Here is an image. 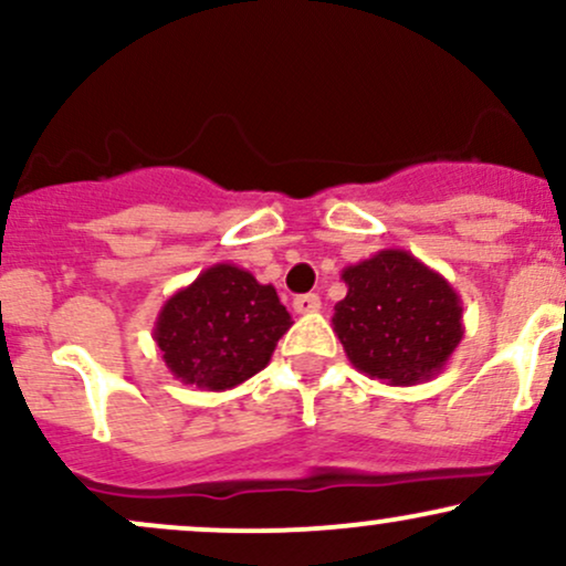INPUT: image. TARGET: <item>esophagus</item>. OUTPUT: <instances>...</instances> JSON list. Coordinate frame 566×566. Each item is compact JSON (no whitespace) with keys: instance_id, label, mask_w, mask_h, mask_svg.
Here are the masks:
<instances>
[{"instance_id":"obj_1","label":"esophagus","mask_w":566,"mask_h":566,"mask_svg":"<svg viewBox=\"0 0 566 566\" xmlns=\"http://www.w3.org/2000/svg\"><path fill=\"white\" fill-rule=\"evenodd\" d=\"M292 305H295L297 314H314V311L322 308V301L319 295H314V292H305V295H297L295 301H292Z\"/></svg>"}]
</instances>
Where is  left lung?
<instances>
[{"label": "left lung", "instance_id": "8db88e82", "mask_svg": "<svg viewBox=\"0 0 566 566\" xmlns=\"http://www.w3.org/2000/svg\"><path fill=\"white\" fill-rule=\"evenodd\" d=\"M346 297L333 329L348 361L386 386H418L444 369L463 340L460 295L407 250H380L340 274Z\"/></svg>", "mask_w": 566, "mask_h": 566}]
</instances>
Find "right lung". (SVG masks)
<instances>
[{
    "instance_id": "1",
    "label": "right lung",
    "mask_w": 566,
    "mask_h": 566,
    "mask_svg": "<svg viewBox=\"0 0 566 566\" xmlns=\"http://www.w3.org/2000/svg\"><path fill=\"white\" fill-rule=\"evenodd\" d=\"M290 327L292 316L271 284L233 263H216L167 297L154 340L180 382L226 391L261 373Z\"/></svg>"
}]
</instances>
